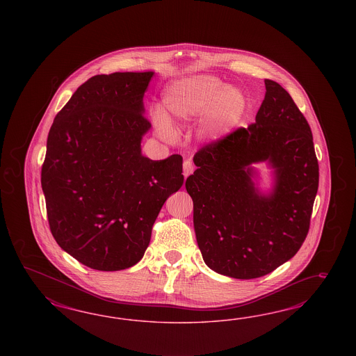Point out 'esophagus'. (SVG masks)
<instances>
[{"mask_svg": "<svg viewBox=\"0 0 356 356\" xmlns=\"http://www.w3.org/2000/svg\"><path fill=\"white\" fill-rule=\"evenodd\" d=\"M192 172H193L192 162H191V161H185V162H184V176L188 177Z\"/></svg>", "mask_w": 356, "mask_h": 356, "instance_id": "esophagus-1", "label": "esophagus"}]
</instances>
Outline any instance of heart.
Listing matches in <instances>:
<instances>
[{"label":"heart","instance_id":"heart-1","mask_svg":"<svg viewBox=\"0 0 356 356\" xmlns=\"http://www.w3.org/2000/svg\"><path fill=\"white\" fill-rule=\"evenodd\" d=\"M163 112L154 113L155 129L163 138L175 136L173 122L200 119L198 134L207 142L226 138L244 118L247 97L235 86H225L219 78L207 74L185 76L164 88Z\"/></svg>","mask_w":356,"mask_h":356}]
</instances>
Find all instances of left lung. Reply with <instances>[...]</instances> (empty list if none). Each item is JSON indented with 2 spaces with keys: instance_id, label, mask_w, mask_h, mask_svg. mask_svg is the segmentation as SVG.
<instances>
[{
  "instance_id": "8db88e82",
  "label": "left lung",
  "mask_w": 356,
  "mask_h": 356,
  "mask_svg": "<svg viewBox=\"0 0 356 356\" xmlns=\"http://www.w3.org/2000/svg\"><path fill=\"white\" fill-rule=\"evenodd\" d=\"M254 124L194 155L186 181L193 223L206 265L236 280L259 278L302 247L318 189V162L311 128L290 94L265 79ZM265 162L272 183L260 188Z\"/></svg>"
}]
</instances>
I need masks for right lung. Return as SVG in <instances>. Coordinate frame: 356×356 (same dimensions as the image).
<instances>
[{
	"mask_svg": "<svg viewBox=\"0 0 356 356\" xmlns=\"http://www.w3.org/2000/svg\"><path fill=\"white\" fill-rule=\"evenodd\" d=\"M154 72L90 78L57 113L42 167L57 244L100 271L136 265L162 206L184 183L183 158L151 161L143 95Z\"/></svg>",
	"mask_w": 356,
	"mask_h": 356,
	"instance_id": "1",
	"label": "right lung"
}]
</instances>
